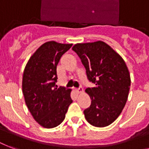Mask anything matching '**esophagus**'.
Instances as JSON below:
<instances>
[{"label":"esophagus","instance_id":"obj_1","mask_svg":"<svg viewBox=\"0 0 149 149\" xmlns=\"http://www.w3.org/2000/svg\"><path fill=\"white\" fill-rule=\"evenodd\" d=\"M76 92L78 93H81L84 92V90H83V88H82V87H79V89H76Z\"/></svg>","mask_w":149,"mask_h":149}]
</instances>
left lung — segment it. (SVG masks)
Wrapping results in <instances>:
<instances>
[{
	"label": "left lung",
	"mask_w": 149,
	"mask_h": 149,
	"mask_svg": "<svg viewBox=\"0 0 149 149\" xmlns=\"http://www.w3.org/2000/svg\"><path fill=\"white\" fill-rule=\"evenodd\" d=\"M72 50L86 69L87 78L95 84L86 88L91 99L84 111L86 120L98 127L108 126L118 118L127 102L131 77L122 57L102 41L77 43Z\"/></svg>",
	"instance_id": "obj_1"
}]
</instances>
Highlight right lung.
Here are the masks:
<instances>
[{"label":"right lung","instance_id":"obj_1","mask_svg":"<svg viewBox=\"0 0 149 149\" xmlns=\"http://www.w3.org/2000/svg\"><path fill=\"white\" fill-rule=\"evenodd\" d=\"M72 44L55 41L44 43L28 61L22 78V92L29 111L45 128L58 126L65 119L72 100L71 90L56 88V66Z\"/></svg>","mask_w":149,"mask_h":149}]
</instances>
